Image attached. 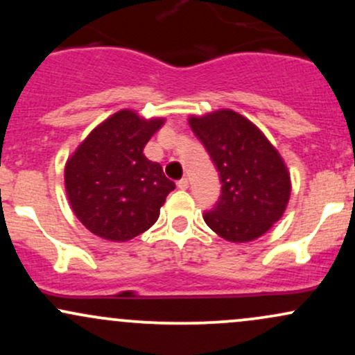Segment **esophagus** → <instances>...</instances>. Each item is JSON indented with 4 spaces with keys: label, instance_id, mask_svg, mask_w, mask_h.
I'll use <instances>...</instances> for the list:
<instances>
[{
    "label": "esophagus",
    "instance_id": "obj_1",
    "mask_svg": "<svg viewBox=\"0 0 355 355\" xmlns=\"http://www.w3.org/2000/svg\"><path fill=\"white\" fill-rule=\"evenodd\" d=\"M177 187L180 190H187L189 189V180H187V178H182V180L177 182Z\"/></svg>",
    "mask_w": 355,
    "mask_h": 355
}]
</instances>
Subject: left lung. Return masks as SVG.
I'll use <instances>...</instances> for the list:
<instances>
[{"label": "left lung", "instance_id": "left-lung-1", "mask_svg": "<svg viewBox=\"0 0 355 355\" xmlns=\"http://www.w3.org/2000/svg\"><path fill=\"white\" fill-rule=\"evenodd\" d=\"M189 123L222 182L218 202L203 214L205 223L229 242L259 239L282 217L291 198V175L280 153L234 110L190 116Z\"/></svg>", "mask_w": 355, "mask_h": 355}]
</instances>
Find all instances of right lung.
<instances>
[{
    "label": "right lung",
    "mask_w": 355,
    "mask_h": 355,
    "mask_svg": "<svg viewBox=\"0 0 355 355\" xmlns=\"http://www.w3.org/2000/svg\"><path fill=\"white\" fill-rule=\"evenodd\" d=\"M164 118L145 120L120 110L85 138L64 166V189L75 215L92 234L126 242L148 230L175 183L144 155Z\"/></svg>",
    "instance_id": "right-lung-1"
}]
</instances>
